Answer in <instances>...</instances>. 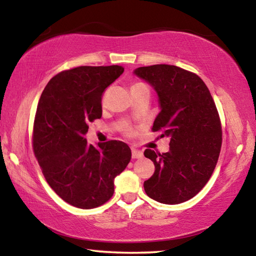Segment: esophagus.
Masks as SVG:
<instances>
[{"label":"esophagus","mask_w":256,"mask_h":256,"mask_svg":"<svg viewBox=\"0 0 256 256\" xmlns=\"http://www.w3.org/2000/svg\"><path fill=\"white\" fill-rule=\"evenodd\" d=\"M144 157V152L140 149H132V158L134 159H140Z\"/></svg>","instance_id":"esophagus-1"}]
</instances>
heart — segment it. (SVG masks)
<instances>
[{
    "mask_svg": "<svg viewBox=\"0 0 256 256\" xmlns=\"http://www.w3.org/2000/svg\"><path fill=\"white\" fill-rule=\"evenodd\" d=\"M144 86V84H134L133 86ZM125 132H126L128 134H132V130H131V128H125Z\"/></svg>",
    "mask_w": 256,
    "mask_h": 256,
    "instance_id": "heart-1",
    "label": "heart"
}]
</instances>
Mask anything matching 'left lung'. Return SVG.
Segmentation results:
<instances>
[{
  "mask_svg": "<svg viewBox=\"0 0 256 256\" xmlns=\"http://www.w3.org/2000/svg\"><path fill=\"white\" fill-rule=\"evenodd\" d=\"M157 92L160 107L152 130L170 138V151L146 149L154 172L146 196L164 204L196 196L210 180L222 148V125L211 94L200 76L175 66L156 64L133 71Z\"/></svg>",
  "mask_w": 256,
  "mask_h": 256,
  "instance_id": "8db88e82",
  "label": "left lung"
}]
</instances>
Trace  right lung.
<instances>
[{"label": "right lung", "mask_w": 256, "mask_h": 256, "mask_svg": "<svg viewBox=\"0 0 256 256\" xmlns=\"http://www.w3.org/2000/svg\"><path fill=\"white\" fill-rule=\"evenodd\" d=\"M124 72L120 66H79L52 78L34 123V151L47 183L73 206L92 209L114 193V180L131 149L112 140L86 144L88 124L102 114V94Z\"/></svg>", "instance_id": "right-lung-1"}]
</instances>
